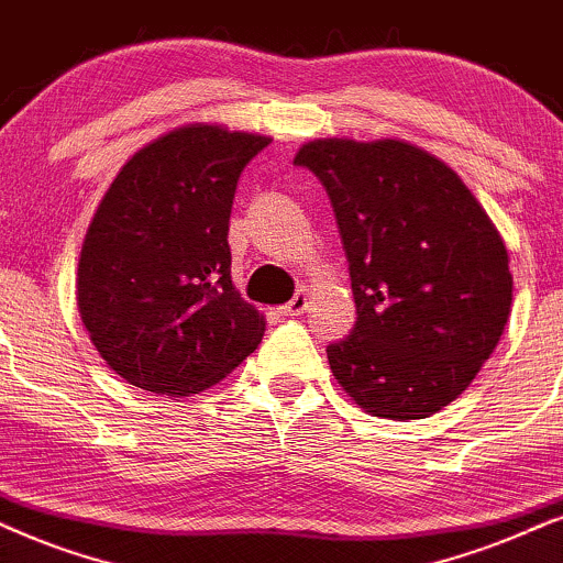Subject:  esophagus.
<instances>
[{
    "label": "esophagus",
    "mask_w": 563,
    "mask_h": 563,
    "mask_svg": "<svg viewBox=\"0 0 563 563\" xmlns=\"http://www.w3.org/2000/svg\"><path fill=\"white\" fill-rule=\"evenodd\" d=\"M306 309H309V294L298 290V294L290 298L286 306H280V314L283 317H301Z\"/></svg>",
    "instance_id": "34e87169"
}]
</instances>
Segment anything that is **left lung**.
Returning <instances> with one entry per match:
<instances>
[{
    "label": "left lung",
    "instance_id": "1",
    "mask_svg": "<svg viewBox=\"0 0 563 563\" xmlns=\"http://www.w3.org/2000/svg\"><path fill=\"white\" fill-rule=\"evenodd\" d=\"M343 241L355 327L327 358L366 412L429 418L465 393L511 311L507 246L454 170L402 140L306 142Z\"/></svg>",
    "mask_w": 563,
    "mask_h": 563
}]
</instances>
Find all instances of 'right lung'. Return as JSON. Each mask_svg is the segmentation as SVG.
Masks as SVG:
<instances>
[{
	"instance_id": "right-lung-1",
	"label": "right lung",
	"mask_w": 563,
	"mask_h": 563,
	"mask_svg": "<svg viewBox=\"0 0 563 563\" xmlns=\"http://www.w3.org/2000/svg\"><path fill=\"white\" fill-rule=\"evenodd\" d=\"M269 137L187 124L111 181L77 265V309L101 358L134 387L199 395L265 334L231 280L229 220L241 170Z\"/></svg>"
}]
</instances>
